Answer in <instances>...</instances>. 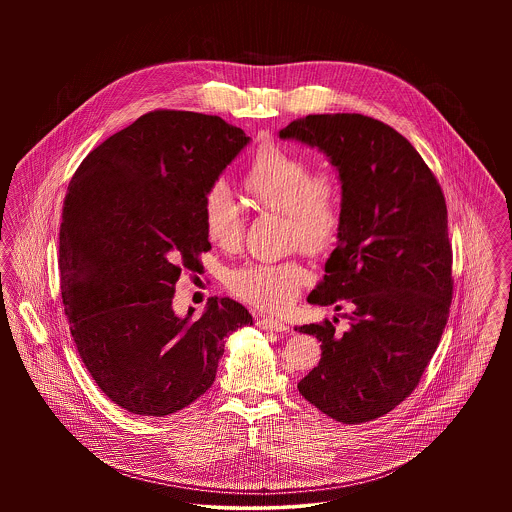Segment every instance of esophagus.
<instances>
[{"label":"esophagus","mask_w":512,"mask_h":512,"mask_svg":"<svg viewBox=\"0 0 512 512\" xmlns=\"http://www.w3.org/2000/svg\"><path fill=\"white\" fill-rule=\"evenodd\" d=\"M257 326L261 330H268V332H286L288 330V324L278 320V318L259 317L257 318Z\"/></svg>","instance_id":"1"}]
</instances>
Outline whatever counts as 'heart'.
<instances>
[{"mask_svg": "<svg viewBox=\"0 0 512 512\" xmlns=\"http://www.w3.org/2000/svg\"><path fill=\"white\" fill-rule=\"evenodd\" d=\"M244 186L261 209L286 215L290 244L324 253L338 242L343 203L332 172L315 171L309 159L282 147L263 146L245 169ZM203 226L222 249L242 242L244 211L224 182L213 184L203 197ZM309 280L311 272L295 259L251 261L228 274V288L263 311H282Z\"/></svg>", "mask_w": 512, "mask_h": 512, "instance_id": "1", "label": "heart"}]
</instances>
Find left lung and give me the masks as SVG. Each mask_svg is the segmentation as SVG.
<instances>
[{
  "instance_id": "left-lung-1",
  "label": "left lung",
  "mask_w": 512,
  "mask_h": 512,
  "mask_svg": "<svg viewBox=\"0 0 512 512\" xmlns=\"http://www.w3.org/2000/svg\"><path fill=\"white\" fill-rule=\"evenodd\" d=\"M326 153L340 172L338 247L311 305L351 307L334 322L295 326L322 341L297 390L343 424L393 411L418 386L438 349L453 299V249L438 178L388 124L359 113L307 115L280 130Z\"/></svg>"
}]
</instances>
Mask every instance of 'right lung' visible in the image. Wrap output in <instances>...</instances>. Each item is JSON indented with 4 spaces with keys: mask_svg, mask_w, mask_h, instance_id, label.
<instances>
[{
    "mask_svg": "<svg viewBox=\"0 0 512 512\" xmlns=\"http://www.w3.org/2000/svg\"><path fill=\"white\" fill-rule=\"evenodd\" d=\"M249 138L215 115L157 109L92 149L69 182L59 270L78 355L113 403L176 413L209 390L224 340L253 324L244 305L211 297L192 320L172 311L182 270L211 244L203 197Z\"/></svg>",
    "mask_w": 512,
    "mask_h": 512,
    "instance_id": "1",
    "label": "right lung"
}]
</instances>
